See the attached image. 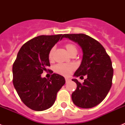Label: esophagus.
Instances as JSON below:
<instances>
[{
  "label": "esophagus",
  "mask_w": 125,
  "mask_h": 125,
  "mask_svg": "<svg viewBox=\"0 0 125 125\" xmlns=\"http://www.w3.org/2000/svg\"><path fill=\"white\" fill-rule=\"evenodd\" d=\"M69 81H70V79H69V78H65V82H66V83L69 82Z\"/></svg>",
  "instance_id": "obj_1"
}]
</instances>
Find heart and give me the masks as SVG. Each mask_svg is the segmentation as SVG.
I'll return each mask as SVG.
<instances>
[{"mask_svg": "<svg viewBox=\"0 0 125 125\" xmlns=\"http://www.w3.org/2000/svg\"><path fill=\"white\" fill-rule=\"evenodd\" d=\"M64 47L67 50V51L70 54L71 56L74 54H76L78 49L77 47L72 43H67L64 45ZM55 48L54 47H52L48 54V58L49 60H52L54 56ZM75 69V65L73 63L70 64H65V63H58L54 67V70L56 73L63 76H69L73 71Z\"/></svg>", "mask_w": 125, "mask_h": 125, "instance_id": "1", "label": "heart"}]
</instances>
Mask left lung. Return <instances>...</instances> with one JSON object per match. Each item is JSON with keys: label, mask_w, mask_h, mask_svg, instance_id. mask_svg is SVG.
<instances>
[{"label": "left lung", "mask_w": 125, "mask_h": 125, "mask_svg": "<svg viewBox=\"0 0 125 125\" xmlns=\"http://www.w3.org/2000/svg\"><path fill=\"white\" fill-rule=\"evenodd\" d=\"M63 38L76 42L82 47L83 58L74 76L87 78L83 83L76 79L73 102L82 108H91L101 103L108 95L112 84L114 69L110 57L98 41L83 34H63Z\"/></svg>", "instance_id": "obj_1"}]
</instances>
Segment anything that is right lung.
Returning <instances> with one entry per match:
<instances>
[{"label":"right lung","instance_id":"add662e5","mask_svg":"<svg viewBox=\"0 0 125 125\" xmlns=\"http://www.w3.org/2000/svg\"><path fill=\"white\" fill-rule=\"evenodd\" d=\"M63 35L40 36L22 45L13 64V83L22 103L34 111L49 108L58 91L64 85L63 76L53 73L50 79L42 78L43 71H51L48 54ZM51 72L53 73L52 71Z\"/></svg>","mask_w":125,"mask_h":125}]
</instances>
